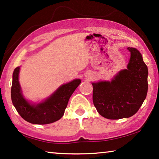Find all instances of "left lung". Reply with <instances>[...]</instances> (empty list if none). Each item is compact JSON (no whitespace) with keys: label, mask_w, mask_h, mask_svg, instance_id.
Instances as JSON below:
<instances>
[{"label":"left lung","mask_w":159,"mask_h":159,"mask_svg":"<svg viewBox=\"0 0 159 159\" xmlns=\"http://www.w3.org/2000/svg\"><path fill=\"white\" fill-rule=\"evenodd\" d=\"M131 58L127 69L112 81L93 83V101L99 114L108 119L134 116L143 104L148 91V68L141 54L128 48Z\"/></svg>","instance_id":"8db88e82"}]
</instances>
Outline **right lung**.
<instances>
[{"instance_id": "1", "label": "right lung", "mask_w": 159, "mask_h": 159, "mask_svg": "<svg viewBox=\"0 0 159 159\" xmlns=\"http://www.w3.org/2000/svg\"><path fill=\"white\" fill-rule=\"evenodd\" d=\"M20 67L15 68L11 86V100L23 119L34 124H51L64 114L68 100L80 84V79L61 86L51 97L37 105H31L23 98L18 81Z\"/></svg>"}]
</instances>
